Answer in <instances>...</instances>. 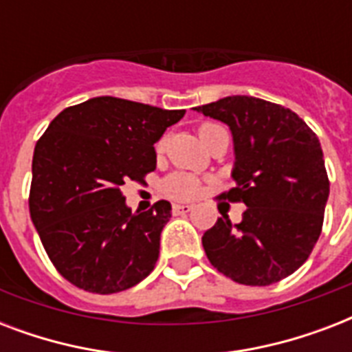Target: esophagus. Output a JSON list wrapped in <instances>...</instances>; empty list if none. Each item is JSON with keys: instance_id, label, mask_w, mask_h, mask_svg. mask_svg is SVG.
<instances>
[{"instance_id": "34e87169", "label": "esophagus", "mask_w": 352, "mask_h": 352, "mask_svg": "<svg viewBox=\"0 0 352 352\" xmlns=\"http://www.w3.org/2000/svg\"><path fill=\"white\" fill-rule=\"evenodd\" d=\"M171 212H173V215L190 214V212H192V204H173V206H171Z\"/></svg>"}]
</instances>
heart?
Instances as JSON below:
<instances>
[{
	"label": "heart",
	"instance_id": "b5f03b06",
	"mask_svg": "<svg viewBox=\"0 0 352 352\" xmlns=\"http://www.w3.org/2000/svg\"><path fill=\"white\" fill-rule=\"evenodd\" d=\"M206 127V126H203ZM166 146V140L162 138L159 144H157V151H162ZM201 190V181L197 177L190 175V173H173V175L166 177L164 182H162V192L171 199H192L195 197Z\"/></svg>",
	"mask_w": 352,
	"mask_h": 352
}]
</instances>
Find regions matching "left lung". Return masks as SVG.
<instances>
[{
	"label": "left lung",
	"mask_w": 352,
	"mask_h": 352,
	"mask_svg": "<svg viewBox=\"0 0 352 352\" xmlns=\"http://www.w3.org/2000/svg\"><path fill=\"white\" fill-rule=\"evenodd\" d=\"M195 111L230 126L235 186L219 197L246 204L239 225L223 215L204 232L208 261L235 283H278L309 259L322 234L329 177L316 133L294 111L254 96Z\"/></svg>",
	"instance_id": "obj_1"
}]
</instances>
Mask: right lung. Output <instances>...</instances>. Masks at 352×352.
Wrapping results in <instances>:
<instances>
[{
  "instance_id": "obj_1",
  "label": "right lung",
  "mask_w": 352,
  "mask_h": 352,
  "mask_svg": "<svg viewBox=\"0 0 352 352\" xmlns=\"http://www.w3.org/2000/svg\"><path fill=\"white\" fill-rule=\"evenodd\" d=\"M184 113L98 96L63 109L36 142L30 219L69 283L115 294L153 270L171 204L131 214L120 186L146 182L157 164L153 144Z\"/></svg>"
}]
</instances>
